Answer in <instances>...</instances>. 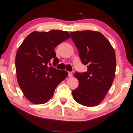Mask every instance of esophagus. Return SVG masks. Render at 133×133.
Returning <instances> with one entry per match:
<instances>
[{"mask_svg":"<svg viewBox=\"0 0 133 133\" xmlns=\"http://www.w3.org/2000/svg\"><path fill=\"white\" fill-rule=\"evenodd\" d=\"M73 76V74L71 72H68V77H71Z\"/></svg>","mask_w":133,"mask_h":133,"instance_id":"esophagus-1","label":"esophagus"}]
</instances>
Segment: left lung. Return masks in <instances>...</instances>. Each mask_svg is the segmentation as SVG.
Wrapping results in <instances>:
<instances>
[{"instance_id":"8db88e82","label":"left lung","mask_w":133,"mask_h":133,"mask_svg":"<svg viewBox=\"0 0 133 133\" xmlns=\"http://www.w3.org/2000/svg\"><path fill=\"white\" fill-rule=\"evenodd\" d=\"M70 34L82 62L87 65L85 72L74 74L79 84L72 91L73 97L84 106H96L105 98L114 81L116 68L114 50L98 31H75Z\"/></svg>"}]
</instances>
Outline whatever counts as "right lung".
<instances>
[{"instance_id":"add662e5","label":"right lung","mask_w":133,"mask_h":133,"mask_svg":"<svg viewBox=\"0 0 133 133\" xmlns=\"http://www.w3.org/2000/svg\"><path fill=\"white\" fill-rule=\"evenodd\" d=\"M70 38L67 31H33L25 38L17 50L16 70L18 84L28 100L43 104L53 97L55 90L68 76L65 70L50 67L51 62L59 63L55 48Z\"/></svg>"}]
</instances>
